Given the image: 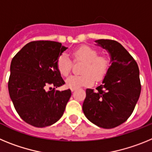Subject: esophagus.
<instances>
[{
  "instance_id": "esophagus-1",
  "label": "esophagus",
  "mask_w": 152,
  "mask_h": 152,
  "mask_svg": "<svg viewBox=\"0 0 152 152\" xmlns=\"http://www.w3.org/2000/svg\"><path fill=\"white\" fill-rule=\"evenodd\" d=\"M71 90H72V92H73V91H76V90H77V89H76V88H72V89H71Z\"/></svg>"
}]
</instances>
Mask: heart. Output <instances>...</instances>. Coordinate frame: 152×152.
I'll list each match as a JSON object with an SVG mask.
<instances>
[{"mask_svg": "<svg viewBox=\"0 0 152 152\" xmlns=\"http://www.w3.org/2000/svg\"><path fill=\"white\" fill-rule=\"evenodd\" d=\"M75 61L84 62L82 68V75H73L66 80V86L69 88L89 87L95 79L100 80L103 78L110 68V58L104 53H99L96 49L88 45L78 47L72 52ZM58 71L62 76H68L71 72L72 61L64 53L60 55L56 61Z\"/></svg>", "mask_w": 152, "mask_h": 152, "instance_id": "heart-1", "label": "heart"}]
</instances>
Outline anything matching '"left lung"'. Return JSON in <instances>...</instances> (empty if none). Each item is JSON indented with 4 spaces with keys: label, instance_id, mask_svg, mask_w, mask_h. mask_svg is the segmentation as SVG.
I'll use <instances>...</instances> for the list:
<instances>
[{
    "label": "left lung",
    "instance_id": "obj_1",
    "mask_svg": "<svg viewBox=\"0 0 152 152\" xmlns=\"http://www.w3.org/2000/svg\"><path fill=\"white\" fill-rule=\"evenodd\" d=\"M109 51L112 64L103 84L86 90L83 111L91 123L103 129L115 128L129 119L141 94L139 69L132 56L118 42L96 40Z\"/></svg>",
    "mask_w": 152,
    "mask_h": 152
}]
</instances>
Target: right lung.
Returning <instances> with one entry per match:
<instances>
[{
  "label": "right lung",
  "mask_w": 152,
  "mask_h": 152,
  "mask_svg": "<svg viewBox=\"0 0 152 152\" xmlns=\"http://www.w3.org/2000/svg\"><path fill=\"white\" fill-rule=\"evenodd\" d=\"M65 49L58 42L33 41L24 45L12 59L9 94L19 116L31 126L38 128L51 126L64 113L72 91L56 90L64 84L56 61Z\"/></svg>",
  "instance_id": "right-lung-1"
}]
</instances>
